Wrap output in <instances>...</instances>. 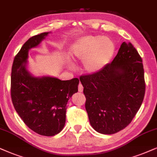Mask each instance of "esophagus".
I'll list each match as a JSON object with an SVG mask.
<instances>
[{"label":"esophagus","mask_w":157,"mask_h":157,"mask_svg":"<svg viewBox=\"0 0 157 157\" xmlns=\"http://www.w3.org/2000/svg\"><path fill=\"white\" fill-rule=\"evenodd\" d=\"M78 90H79V92H82V90H83V86L80 82L79 83V85H78Z\"/></svg>","instance_id":"esophagus-1"}]
</instances>
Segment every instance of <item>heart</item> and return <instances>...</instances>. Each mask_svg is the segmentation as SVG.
Segmentation results:
<instances>
[{
    "instance_id": "obj_1",
    "label": "heart",
    "mask_w": 157,
    "mask_h": 157,
    "mask_svg": "<svg viewBox=\"0 0 157 157\" xmlns=\"http://www.w3.org/2000/svg\"><path fill=\"white\" fill-rule=\"evenodd\" d=\"M114 43L106 37L90 35L72 45L71 55L75 61H83L86 72L96 73L109 63L114 53Z\"/></svg>"
}]
</instances>
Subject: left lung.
I'll return each instance as SVG.
<instances>
[{"instance_id":"1","label":"left lung","mask_w":157,"mask_h":157,"mask_svg":"<svg viewBox=\"0 0 157 157\" xmlns=\"http://www.w3.org/2000/svg\"><path fill=\"white\" fill-rule=\"evenodd\" d=\"M91 126L102 134L116 133L131 122L144 101L146 85L142 59L123 42L112 63L80 77Z\"/></svg>"}]
</instances>
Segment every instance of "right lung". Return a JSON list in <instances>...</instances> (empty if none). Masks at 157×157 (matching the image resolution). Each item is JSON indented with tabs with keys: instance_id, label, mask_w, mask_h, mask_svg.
Segmentation results:
<instances>
[{
	"instance_id": "right-lung-1",
	"label": "right lung",
	"mask_w": 157,
	"mask_h": 157,
	"mask_svg": "<svg viewBox=\"0 0 157 157\" xmlns=\"http://www.w3.org/2000/svg\"><path fill=\"white\" fill-rule=\"evenodd\" d=\"M49 33L32 37L22 45L13 60L11 96L16 112L29 129L44 136L60 132L66 122L67 104L78 91L79 80L34 77L27 69L29 49L38 45Z\"/></svg>"
}]
</instances>
